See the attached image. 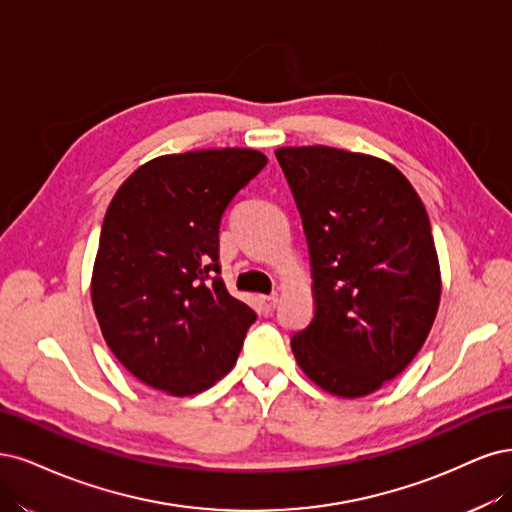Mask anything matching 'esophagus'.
I'll return each mask as SVG.
<instances>
[{"mask_svg":"<svg viewBox=\"0 0 512 512\" xmlns=\"http://www.w3.org/2000/svg\"><path fill=\"white\" fill-rule=\"evenodd\" d=\"M276 302H278V295L276 293H272V295H259V304H261L263 312H272Z\"/></svg>","mask_w":512,"mask_h":512,"instance_id":"1","label":"esophagus"}]
</instances>
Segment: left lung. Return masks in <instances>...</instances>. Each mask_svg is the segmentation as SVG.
<instances>
[{
	"label": "left lung",
	"instance_id": "8db88e82",
	"mask_svg": "<svg viewBox=\"0 0 512 512\" xmlns=\"http://www.w3.org/2000/svg\"><path fill=\"white\" fill-rule=\"evenodd\" d=\"M310 253V323L293 334L302 372L338 398L398 376L430 334L442 278L419 193L393 163L332 146H280Z\"/></svg>",
	"mask_w": 512,
	"mask_h": 512
}]
</instances>
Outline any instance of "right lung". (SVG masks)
<instances>
[{
    "label": "right lung",
    "mask_w": 512,
    "mask_h": 512,
    "mask_svg": "<svg viewBox=\"0 0 512 512\" xmlns=\"http://www.w3.org/2000/svg\"><path fill=\"white\" fill-rule=\"evenodd\" d=\"M266 163L255 148L161 155L114 193L91 302L110 351L144 385L185 398L234 368L255 312L219 276V227Z\"/></svg>",
    "instance_id": "1"
}]
</instances>
